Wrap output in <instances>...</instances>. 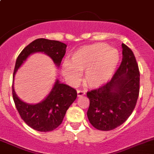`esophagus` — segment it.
Listing matches in <instances>:
<instances>
[{"label":"esophagus","mask_w":154,"mask_h":154,"mask_svg":"<svg viewBox=\"0 0 154 154\" xmlns=\"http://www.w3.org/2000/svg\"><path fill=\"white\" fill-rule=\"evenodd\" d=\"M84 94H85V92H84V91H80V90L77 91V97H80L84 96Z\"/></svg>","instance_id":"obj_1"}]
</instances>
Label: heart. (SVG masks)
Returning a JSON list of instances; mask_svg holds the SVG:
<instances>
[{
    "mask_svg": "<svg viewBox=\"0 0 154 154\" xmlns=\"http://www.w3.org/2000/svg\"><path fill=\"white\" fill-rule=\"evenodd\" d=\"M120 55L117 49L103 43L85 45L71 54L70 61L61 65V73L70 84H75L84 72V82L91 88L104 85L113 76Z\"/></svg>",
    "mask_w": 154,
    "mask_h": 154,
    "instance_id": "1",
    "label": "heart"
}]
</instances>
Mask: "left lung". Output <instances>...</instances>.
Masks as SVG:
<instances>
[{
	"mask_svg": "<svg viewBox=\"0 0 154 154\" xmlns=\"http://www.w3.org/2000/svg\"><path fill=\"white\" fill-rule=\"evenodd\" d=\"M123 58L111 80L87 93V117L97 130L112 131L123 124L135 108L140 92V72L133 51L122 44Z\"/></svg>",
	"mask_w": 154,
	"mask_h": 154,
	"instance_id": "left-lung-1",
	"label": "left lung"
}]
</instances>
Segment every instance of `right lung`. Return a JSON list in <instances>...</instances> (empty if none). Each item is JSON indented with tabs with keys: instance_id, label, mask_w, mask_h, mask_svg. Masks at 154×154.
Returning <instances> with one entry per match:
<instances>
[{
	"instance_id": "right-lung-1",
	"label": "right lung",
	"mask_w": 154,
	"mask_h": 154,
	"mask_svg": "<svg viewBox=\"0 0 154 154\" xmlns=\"http://www.w3.org/2000/svg\"><path fill=\"white\" fill-rule=\"evenodd\" d=\"M67 45L58 41L39 38L28 44L17 57L14 70L13 80L17 70L30 54L37 52L46 54L59 67L66 53ZM15 106L22 120L34 130L48 132L61 124L69 106L77 98V91L67 84L56 80L53 88L44 100L36 104H29L17 96L12 86Z\"/></svg>"
}]
</instances>
